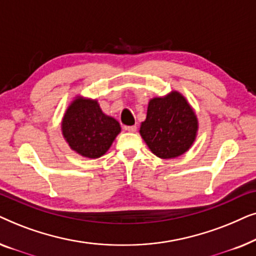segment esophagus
Instances as JSON below:
<instances>
[{"instance_id": "obj_1", "label": "esophagus", "mask_w": 256, "mask_h": 256, "mask_svg": "<svg viewBox=\"0 0 256 256\" xmlns=\"http://www.w3.org/2000/svg\"><path fill=\"white\" fill-rule=\"evenodd\" d=\"M124 129L127 132H135L136 130H138V127L136 126H127V127H124Z\"/></svg>"}]
</instances>
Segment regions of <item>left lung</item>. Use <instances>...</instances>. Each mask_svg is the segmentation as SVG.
Listing matches in <instances>:
<instances>
[{"label": "left lung", "instance_id": "obj_1", "mask_svg": "<svg viewBox=\"0 0 256 256\" xmlns=\"http://www.w3.org/2000/svg\"><path fill=\"white\" fill-rule=\"evenodd\" d=\"M198 118L183 94L171 90L149 100L140 134L154 155L162 160L180 157L197 138Z\"/></svg>", "mask_w": 256, "mask_h": 256}]
</instances>
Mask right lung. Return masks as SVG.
<instances>
[{
  "instance_id": "obj_1",
  "label": "right lung",
  "mask_w": 256,
  "mask_h": 256,
  "mask_svg": "<svg viewBox=\"0 0 256 256\" xmlns=\"http://www.w3.org/2000/svg\"><path fill=\"white\" fill-rule=\"evenodd\" d=\"M62 134L73 152L86 158H99L121 132L120 124L104 114L96 99L76 96L62 118Z\"/></svg>"
}]
</instances>
